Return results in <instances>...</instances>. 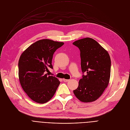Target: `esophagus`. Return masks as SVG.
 I'll return each mask as SVG.
<instances>
[{"instance_id":"esophagus-1","label":"esophagus","mask_w":130,"mask_h":130,"mask_svg":"<svg viewBox=\"0 0 130 130\" xmlns=\"http://www.w3.org/2000/svg\"><path fill=\"white\" fill-rule=\"evenodd\" d=\"M63 81H64V82H68V81H69V80H68V79H63Z\"/></svg>"}]
</instances>
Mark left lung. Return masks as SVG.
<instances>
[{"instance_id":"left-lung-1","label":"left lung","mask_w":130,"mask_h":130,"mask_svg":"<svg viewBox=\"0 0 130 130\" xmlns=\"http://www.w3.org/2000/svg\"><path fill=\"white\" fill-rule=\"evenodd\" d=\"M72 44L80 50L81 69L85 72L73 93L81 102L95 101L102 95L109 83L111 66L109 55L91 38L80 39Z\"/></svg>"}]
</instances>
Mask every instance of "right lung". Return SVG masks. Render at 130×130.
Listing matches in <instances>:
<instances>
[{
  "label": "right lung",
  "instance_id": "add662e5",
  "mask_svg": "<svg viewBox=\"0 0 130 130\" xmlns=\"http://www.w3.org/2000/svg\"><path fill=\"white\" fill-rule=\"evenodd\" d=\"M64 44L41 40L31 45L21 55L18 61L20 82L28 96L36 103L43 104L49 101L60 84L56 77L45 73L49 68H53L54 52Z\"/></svg>",
  "mask_w": 130,
  "mask_h": 130
}]
</instances>
